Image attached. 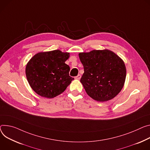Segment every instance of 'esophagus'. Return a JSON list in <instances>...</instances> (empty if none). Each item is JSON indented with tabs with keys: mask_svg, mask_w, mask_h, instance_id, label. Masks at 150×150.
I'll list each match as a JSON object with an SVG mask.
<instances>
[{
	"mask_svg": "<svg viewBox=\"0 0 150 150\" xmlns=\"http://www.w3.org/2000/svg\"><path fill=\"white\" fill-rule=\"evenodd\" d=\"M81 75H79V74H78L76 76H75V79H80V78H81Z\"/></svg>",
	"mask_w": 150,
	"mask_h": 150,
	"instance_id": "1",
	"label": "esophagus"
}]
</instances>
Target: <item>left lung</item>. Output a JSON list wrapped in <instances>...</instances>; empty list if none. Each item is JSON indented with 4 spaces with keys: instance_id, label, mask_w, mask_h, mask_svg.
Returning <instances> with one entry per match:
<instances>
[{
    "instance_id": "obj_1",
    "label": "left lung",
    "mask_w": 150,
    "mask_h": 150,
    "mask_svg": "<svg viewBox=\"0 0 150 150\" xmlns=\"http://www.w3.org/2000/svg\"><path fill=\"white\" fill-rule=\"evenodd\" d=\"M79 57L84 70L80 82L88 96L99 102L115 98L126 79V69L122 60L108 50L80 52Z\"/></svg>"
}]
</instances>
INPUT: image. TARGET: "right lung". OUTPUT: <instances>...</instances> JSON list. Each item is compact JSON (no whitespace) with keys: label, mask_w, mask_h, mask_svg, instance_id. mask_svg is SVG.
I'll return each instance as SVG.
<instances>
[{"label":"right lung","mask_w":150,"mask_h":150,"mask_svg":"<svg viewBox=\"0 0 150 150\" xmlns=\"http://www.w3.org/2000/svg\"><path fill=\"white\" fill-rule=\"evenodd\" d=\"M69 52L59 50L37 53L26 65L25 75L32 88L39 96L53 98L62 93L74 78L65 63Z\"/></svg>","instance_id":"1"}]
</instances>
